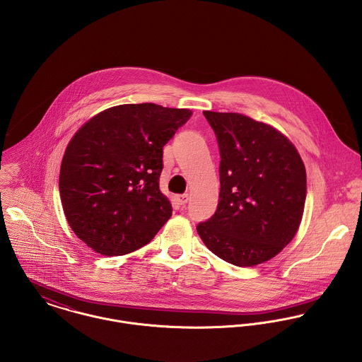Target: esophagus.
<instances>
[{"label": "esophagus", "instance_id": "34e87169", "mask_svg": "<svg viewBox=\"0 0 362 362\" xmlns=\"http://www.w3.org/2000/svg\"><path fill=\"white\" fill-rule=\"evenodd\" d=\"M176 200L180 205H185L189 201V194H179V196H176Z\"/></svg>", "mask_w": 362, "mask_h": 362}]
</instances>
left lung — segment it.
I'll list each match as a JSON object with an SVG mask.
<instances>
[{"instance_id":"1","label":"left lung","mask_w":362,"mask_h":362,"mask_svg":"<svg viewBox=\"0 0 362 362\" xmlns=\"http://www.w3.org/2000/svg\"><path fill=\"white\" fill-rule=\"evenodd\" d=\"M215 132L221 192L215 214L197 225L204 244L223 261L254 267L298 230L307 196L305 166L275 127L236 112L204 111Z\"/></svg>"}]
</instances>
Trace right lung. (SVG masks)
<instances>
[{"mask_svg": "<svg viewBox=\"0 0 362 362\" xmlns=\"http://www.w3.org/2000/svg\"><path fill=\"white\" fill-rule=\"evenodd\" d=\"M190 110L124 104L86 122L69 141L59 196L69 226L103 255H124L158 233L172 215L160 190L162 148Z\"/></svg>", "mask_w": 362, "mask_h": 362, "instance_id": "add662e5", "label": "right lung"}]
</instances>
